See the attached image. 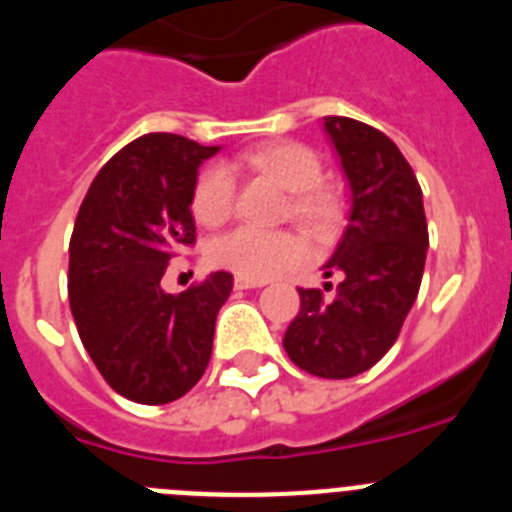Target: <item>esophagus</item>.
Wrapping results in <instances>:
<instances>
[{"instance_id":"esophagus-1","label":"esophagus","mask_w":512,"mask_h":512,"mask_svg":"<svg viewBox=\"0 0 512 512\" xmlns=\"http://www.w3.org/2000/svg\"><path fill=\"white\" fill-rule=\"evenodd\" d=\"M235 289H256V287H264V282L259 279H246V277H235Z\"/></svg>"}]
</instances>
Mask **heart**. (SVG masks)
I'll use <instances>...</instances> for the list:
<instances>
[{"instance_id":"b5f03b06","label":"heart","mask_w":512,"mask_h":512,"mask_svg":"<svg viewBox=\"0 0 512 512\" xmlns=\"http://www.w3.org/2000/svg\"><path fill=\"white\" fill-rule=\"evenodd\" d=\"M241 169L269 176L289 192L287 217L300 225L307 235H325L341 220V202L328 187H323V161L310 146L300 140H271L261 143L235 158ZM235 182L225 166H207L197 174L192 187L194 220L205 228H217L233 215ZM210 264L228 269L238 277L264 279L295 266L302 246L292 233L284 230L235 228L210 243Z\"/></svg>"}]
</instances>
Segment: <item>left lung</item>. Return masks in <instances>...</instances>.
<instances>
[{
    "label": "left lung",
    "mask_w": 512,
    "mask_h": 512,
    "mask_svg": "<svg viewBox=\"0 0 512 512\" xmlns=\"http://www.w3.org/2000/svg\"><path fill=\"white\" fill-rule=\"evenodd\" d=\"M325 130L354 194L346 233L325 264V277L341 282L330 298L297 287L300 312L284 351L312 377L348 379L372 369L400 336L423 279L428 223L415 171L382 130L336 115L325 117Z\"/></svg>",
    "instance_id": "left-lung-1"
}]
</instances>
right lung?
<instances>
[{"instance_id": "1", "label": "right lung", "mask_w": 512, "mask_h": 512, "mask_svg": "<svg viewBox=\"0 0 512 512\" xmlns=\"http://www.w3.org/2000/svg\"><path fill=\"white\" fill-rule=\"evenodd\" d=\"M217 146L148 133L94 176L69 243V302L79 338L117 395L166 405L200 382L212 356L217 310L233 274L215 271L182 295L161 279L192 248L189 210L197 169Z\"/></svg>"}]
</instances>
